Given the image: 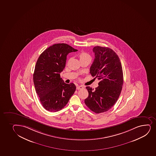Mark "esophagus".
<instances>
[{
  "label": "esophagus",
  "mask_w": 156,
  "mask_h": 156,
  "mask_svg": "<svg viewBox=\"0 0 156 156\" xmlns=\"http://www.w3.org/2000/svg\"><path fill=\"white\" fill-rule=\"evenodd\" d=\"M83 89H84V87L82 86V85H81V86H78L77 87V90Z\"/></svg>",
  "instance_id": "esophagus-1"
}]
</instances>
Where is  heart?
I'll return each instance as SVG.
<instances>
[{
	"instance_id": "1",
	"label": "heart",
	"mask_w": 156,
	"mask_h": 156,
	"mask_svg": "<svg viewBox=\"0 0 156 156\" xmlns=\"http://www.w3.org/2000/svg\"><path fill=\"white\" fill-rule=\"evenodd\" d=\"M78 56H79L80 60H83V59H86V58L90 59V56L89 55L88 53L84 52L80 53L79 55H78Z\"/></svg>"
}]
</instances>
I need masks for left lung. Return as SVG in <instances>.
I'll return each instance as SVG.
<instances>
[{
  "label": "left lung",
  "instance_id": "8db88e82",
  "mask_svg": "<svg viewBox=\"0 0 156 156\" xmlns=\"http://www.w3.org/2000/svg\"><path fill=\"white\" fill-rule=\"evenodd\" d=\"M93 51L95 58L90 73L100 82L95 90L86 87L89 95L84 103L90 110L100 114L109 110L117 101L122 88L123 76L121 62L114 50L96 46Z\"/></svg>",
  "mask_w": 156,
  "mask_h": 156
}]
</instances>
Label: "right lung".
<instances>
[{
    "instance_id": "obj_1",
    "label": "right lung",
    "mask_w": 156,
    "mask_h": 156,
    "mask_svg": "<svg viewBox=\"0 0 156 156\" xmlns=\"http://www.w3.org/2000/svg\"><path fill=\"white\" fill-rule=\"evenodd\" d=\"M77 51L66 44H54L38 58L33 74L34 84L42 106L49 112L61 110L76 91L75 84L65 83L60 73L65 68L67 54Z\"/></svg>"
}]
</instances>
